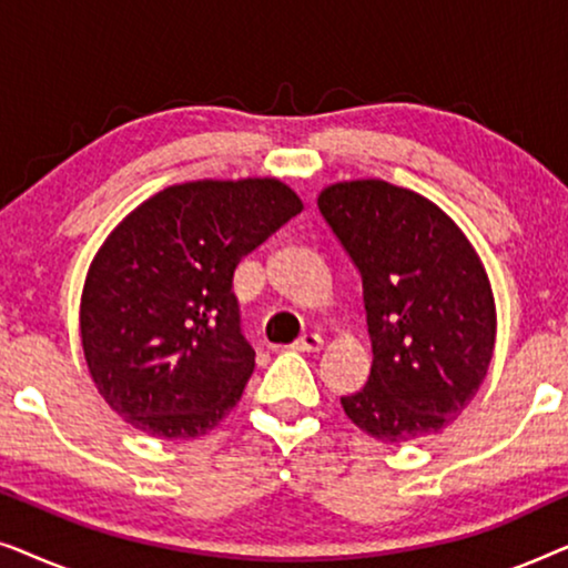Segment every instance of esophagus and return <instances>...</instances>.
I'll use <instances>...</instances> for the list:
<instances>
[{
	"label": "esophagus",
	"instance_id": "1",
	"mask_svg": "<svg viewBox=\"0 0 568 568\" xmlns=\"http://www.w3.org/2000/svg\"><path fill=\"white\" fill-rule=\"evenodd\" d=\"M292 348H294V352H305V354L321 352V348H323V338L317 336V333H305V336H300L297 341H294Z\"/></svg>",
	"mask_w": 568,
	"mask_h": 568
}]
</instances>
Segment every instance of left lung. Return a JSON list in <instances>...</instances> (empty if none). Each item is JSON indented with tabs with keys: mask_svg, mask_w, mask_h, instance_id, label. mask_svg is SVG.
<instances>
[{
	"mask_svg": "<svg viewBox=\"0 0 568 568\" xmlns=\"http://www.w3.org/2000/svg\"><path fill=\"white\" fill-rule=\"evenodd\" d=\"M362 276L372 372L341 398L346 416L387 445L445 429L484 383L494 297L476 251L429 199L385 181H352L317 199Z\"/></svg>",
	"mask_w": 568,
	"mask_h": 568,
	"instance_id": "1",
	"label": "left lung"
}]
</instances>
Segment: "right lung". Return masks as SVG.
<instances>
[{
    "label": "right lung",
    "mask_w": 568,
    "mask_h": 568,
    "mask_svg": "<svg viewBox=\"0 0 568 568\" xmlns=\"http://www.w3.org/2000/svg\"><path fill=\"white\" fill-rule=\"evenodd\" d=\"M302 212L274 178L170 185L92 261L82 348L100 395L134 429L193 439L240 400L255 352L232 292L237 263Z\"/></svg>",
    "instance_id": "obj_1"
}]
</instances>
